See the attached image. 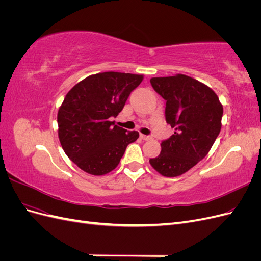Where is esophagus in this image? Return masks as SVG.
<instances>
[{
    "label": "esophagus",
    "mask_w": 261,
    "mask_h": 261,
    "mask_svg": "<svg viewBox=\"0 0 261 261\" xmlns=\"http://www.w3.org/2000/svg\"><path fill=\"white\" fill-rule=\"evenodd\" d=\"M140 138L143 139V140H149V139H151V137H150V136H147V135H143V134H140Z\"/></svg>",
    "instance_id": "obj_1"
}]
</instances>
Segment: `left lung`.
<instances>
[{"label": "left lung", "instance_id": "1", "mask_svg": "<svg viewBox=\"0 0 261 261\" xmlns=\"http://www.w3.org/2000/svg\"><path fill=\"white\" fill-rule=\"evenodd\" d=\"M150 83L167 101L165 121L175 132L149 162L163 176H179L208 154L221 130L223 107L211 88L186 75L153 77Z\"/></svg>", "mask_w": 261, "mask_h": 261}]
</instances>
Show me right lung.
<instances>
[{"instance_id": "right-lung-1", "label": "right lung", "mask_w": 261, "mask_h": 261, "mask_svg": "<svg viewBox=\"0 0 261 261\" xmlns=\"http://www.w3.org/2000/svg\"><path fill=\"white\" fill-rule=\"evenodd\" d=\"M143 75L105 72L76 84L58 112L59 138L66 155L91 175H105L139 137L110 121L117 116Z\"/></svg>"}]
</instances>
